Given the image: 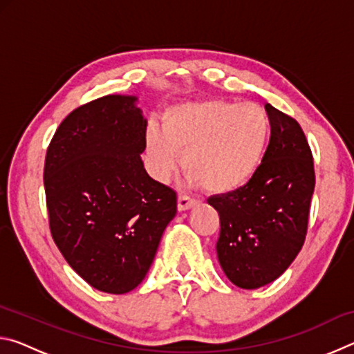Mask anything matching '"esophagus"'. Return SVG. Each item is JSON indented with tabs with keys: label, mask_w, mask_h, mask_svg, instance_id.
Segmentation results:
<instances>
[{
	"label": "esophagus",
	"mask_w": 354,
	"mask_h": 354,
	"mask_svg": "<svg viewBox=\"0 0 354 354\" xmlns=\"http://www.w3.org/2000/svg\"><path fill=\"white\" fill-rule=\"evenodd\" d=\"M195 205H196V200H194V198H189V196H185V195L178 196V211L179 212L189 211V209L194 207Z\"/></svg>",
	"instance_id": "1"
}]
</instances>
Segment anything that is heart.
Wrapping results in <instances>:
<instances>
[{"label": "heart", "instance_id": "b5f03b06", "mask_svg": "<svg viewBox=\"0 0 354 354\" xmlns=\"http://www.w3.org/2000/svg\"><path fill=\"white\" fill-rule=\"evenodd\" d=\"M270 137V120L261 106L221 100L176 104L160 117V133L147 134L151 175L165 181L179 164L194 184L212 194H231L256 175Z\"/></svg>", "mask_w": 354, "mask_h": 354}]
</instances>
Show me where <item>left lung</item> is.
<instances>
[{"mask_svg":"<svg viewBox=\"0 0 354 354\" xmlns=\"http://www.w3.org/2000/svg\"><path fill=\"white\" fill-rule=\"evenodd\" d=\"M272 136L262 164L242 189L207 200L220 217L218 262L241 289L278 279L306 237L315 175L306 136L297 120L266 104Z\"/></svg>","mask_w":354,"mask_h":354,"instance_id":"1","label":"left lung"}]
</instances>
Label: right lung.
<instances>
[{"mask_svg": "<svg viewBox=\"0 0 354 354\" xmlns=\"http://www.w3.org/2000/svg\"><path fill=\"white\" fill-rule=\"evenodd\" d=\"M137 101L107 95L75 109L53 137L44 171L59 251L84 281L115 295L147 277L176 215L175 190L143 167L147 118Z\"/></svg>", "mask_w": 354, "mask_h": 354, "instance_id": "add662e5", "label": "right lung"}]
</instances>
